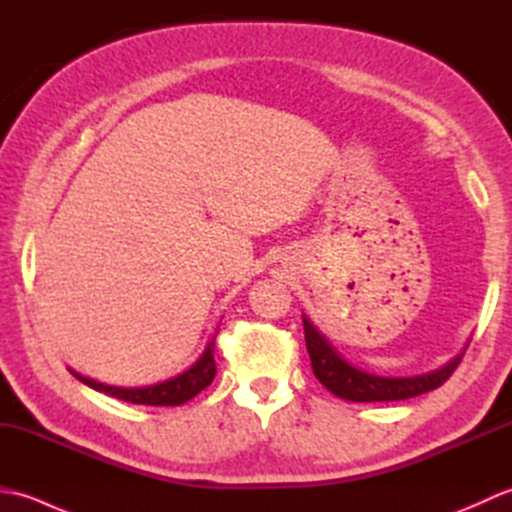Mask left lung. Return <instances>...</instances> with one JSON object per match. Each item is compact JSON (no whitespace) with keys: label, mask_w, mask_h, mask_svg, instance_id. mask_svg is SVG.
<instances>
[{"label":"left lung","mask_w":512,"mask_h":512,"mask_svg":"<svg viewBox=\"0 0 512 512\" xmlns=\"http://www.w3.org/2000/svg\"><path fill=\"white\" fill-rule=\"evenodd\" d=\"M303 332H306V347L310 354L312 372L319 378V383L325 389H330L334 396L354 402L407 400L427 394V391L438 389L442 383H447V378L455 372V367L460 365L464 356V352L458 354L453 361L436 369V372L405 378H387L367 374L363 369L347 363L306 317H303Z\"/></svg>","instance_id":"8db88e82"}]
</instances>
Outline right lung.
Wrapping results in <instances>:
<instances>
[{"label": "right lung", "instance_id": "obj_1", "mask_svg": "<svg viewBox=\"0 0 512 512\" xmlns=\"http://www.w3.org/2000/svg\"><path fill=\"white\" fill-rule=\"evenodd\" d=\"M215 336L206 345L204 354L195 361L187 372H182L178 376H173L165 383L158 385H147V387H114V385H105L99 383V380H92L88 376L76 374L74 369L70 372L81 380L83 385H88L96 391H103L107 396H114L118 400L132 402V405H154V407H176L182 405V402L191 400L193 396H198L204 387H209L215 378Z\"/></svg>", "mask_w": 512, "mask_h": 512}]
</instances>
